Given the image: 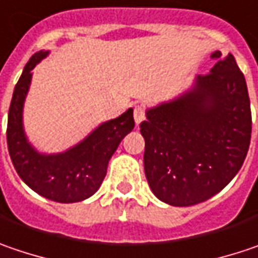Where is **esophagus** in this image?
<instances>
[{"mask_svg": "<svg viewBox=\"0 0 258 258\" xmlns=\"http://www.w3.org/2000/svg\"><path fill=\"white\" fill-rule=\"evenodd\" d=\"M144 116H146V111H144V108L142 106V105H137V106L134 108V121H136V124H137V125L143 121Z\"/></svg>", "mask_w": 258, "mask_h": 258, "instance_id": "1", "label": "esophagus"}]
</instances>
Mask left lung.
Here are the masks:
<instances>
[{
    "instance_id": "left-lung-1",
    "label": "left lung",
    "mask_w": 258,
    "mask_h": 258,
    "mask_svg": "<svg viewBox=\"0 0 258 258\" xmlns=\"http://www.w3.org/2000/svg\"><path fill=\"white\" fill-rule=\"evenodd\" d=\"M216 59L209 74L171 102L146 111L144 174L153 194L178 207L199 205L238 174L251 139L250 98L234 55Z\"/></svg>"
}]
</instances>
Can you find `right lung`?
Wrapping results in <instances>:
<instances>
[{
	"label": "right lung",
	"mask_w": 258,
	"mask_h": 258,
	"mask_svg": "<svg viewBox=\"0 0 258 258\" xmlns=\"http://www.w3.org/2000/svg\"><path fill=\"white\" fill-rule=\"evenodd\" d=\"M49 51H39L26 64L10 103L7 144L19 176L38 194L58 203L89 199L100 187L108 162L121 140L134 128L133 109L95 128L83 142L56 155H45L27 142L23 128V105L32 82V70Z\"/></svg>",
	"instance_id": "add662e5"
}]
</instances>
